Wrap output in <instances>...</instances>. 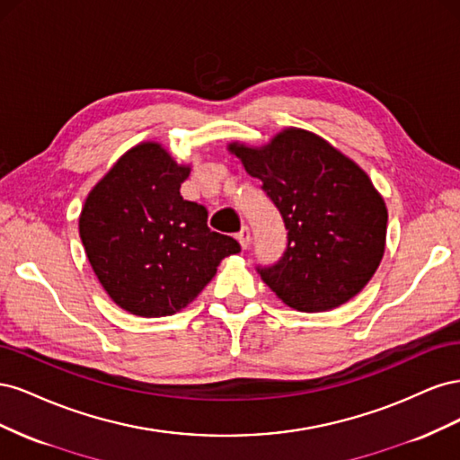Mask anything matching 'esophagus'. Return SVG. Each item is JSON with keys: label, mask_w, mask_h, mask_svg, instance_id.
<instances>
[{"label": "esophagus", "mask_w": 460, "mask_h": 460, "mask_svg": "<svg viewBox=\"0 0 460 460\" xmlns=\"http://www.w3.org/2000/svg\"><path fill=\"white\" fill-rule=\"evenodd\" d=\"M235 240L240 242V245H242L243 249H247L249 240H252V234H249V228H247V226H243L238 234H235Z\"/></svg>", "instance_id": "obj_1"}]
</instances>
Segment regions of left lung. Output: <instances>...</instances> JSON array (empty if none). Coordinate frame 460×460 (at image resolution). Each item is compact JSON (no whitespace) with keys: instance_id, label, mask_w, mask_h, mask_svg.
<instances>
[{"instance_id":"left-lung-1","label":"left lung","mask_w":460,"mask_h":460,"mask_svg":"<svg viewBox=\"0 0 460 460\" xmlns=\"http://www.w3.org/2000/svg\"><path fill=\"white\" fill-rule=\"evenodd\" d=\"M259 178L288 230L284 255L257 267L288 307L316 313L347 303L384 257L387 208L357 163L323 137L288 128L264 147L230 144Z\"/></svg>"}]
</instances>
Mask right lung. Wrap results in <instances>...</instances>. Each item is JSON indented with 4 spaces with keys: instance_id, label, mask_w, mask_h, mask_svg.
<instances>
[{
    "instance_id": "add662e5",
    "label": "right lung",
    "mask_w": 460,
    "mask_h": 460,
    "mask_svg": "<svg viewBox=\"0 0 460 460\" xmlns=\"http://www.w3.org/2000/svg\"><path fill=\"white\" fill-rule=\"evenodd\" d=\"M188 176L190 166L146 142L124 153L82 207L80 238L97 280L136 316L184 309L242 249L207 226L203 205L180 196Z\"/></svg>"
}]
</instances>
